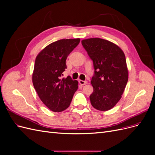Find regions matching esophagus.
Instances as JSON below:
<instances>
[{"mask_svg": "<svg viewBox=\"0 0 155 155\" xmlns=\"http://www.w3.org/2000/svg\"><path fill=\"white\" fill-rule=\"evenodd\" d=\"M79 84H80V85H85L87 83V81H83V80H79Z\"/></svg>", "mask_w": 155, "mask_h": 155, "instance_id": "obj_1", "label": "esophagus"}]
</instances>
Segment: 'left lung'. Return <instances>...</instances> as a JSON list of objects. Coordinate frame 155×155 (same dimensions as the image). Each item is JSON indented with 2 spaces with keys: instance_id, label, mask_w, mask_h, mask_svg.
Segmentation results:
<instances>
[{
  "instance_id": "obj_1",
  "label": "left lung",
  "mask_w": 155,
  "mask_h": 155,
  "mask_svg": "<svg viewBox=\"0 0 155 155\" xmlns=\"http://www.w3.org/2000/svg\"><path fill=\"white\" fill-rule=\"evenodd\" d=\"M81 44L94 68L91 105L99 110H110L121 99L128 81L125 54L116 45L100 38L84 39Z\"/></svg>"
}]
</instances>
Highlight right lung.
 Returning <instances> with one entry per match:
<instances>
[{
  "instance_id": "1",
  "label": "right lung",
  "mask_w": 155,
  "mask_h": 155,
  "mask_svg": "<svg viewBox=\"0 0 155 155\" xmlns=\"http://www.w3.org/2000/svg\"><path fill=\"white\" fill-rule=\"evenodd\" d=\"M80 39H61L50 44L37 55L32 75L33 85L41 100L54 112H61L70 105L78 82L62 78L66 60Z\"/></svg>"
}]
</instances>
